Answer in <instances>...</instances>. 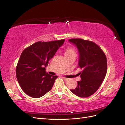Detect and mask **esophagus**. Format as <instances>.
<instances>
[{
  "instance_id": "34e87169",
  "label": "esophagus",
  "mask_w": 125,
  "mask_h": 125,
  "mask_svg": "<svg viewBox=\"0 0 125 125\" xmlns=\"http://www.w3.org/2000/svg\"><path fill=\"white\" fill-rule=\"evenodd\" d=\"M62 79H64V80H66V81H67V80H69V79L68 78H65V77H62Z\"/></svg>"
}]
</instances>
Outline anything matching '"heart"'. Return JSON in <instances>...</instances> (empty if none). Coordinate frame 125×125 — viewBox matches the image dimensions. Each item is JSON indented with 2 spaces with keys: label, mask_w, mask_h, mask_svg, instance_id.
I'll return each mask as SVG.
<instances>
[{
  "label": "heart",
  "mask_w": 125,
  "mask_h": 125,
  "mask_svg": "<svg viewBox=\"0 0 125 125\" xmlns=\"http://www.w3.org/2000/svg\"><path fill=\"white\" fill-rule=\"evenodd\" d=\"M71 52H75L73 50V49L71 48H67L66 51V52H65V54H67V53H71Z\"/></svg>",
  "instance_id": "heart-1"
}]
</instances>
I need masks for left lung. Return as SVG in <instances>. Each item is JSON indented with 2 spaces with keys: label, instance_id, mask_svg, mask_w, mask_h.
<instances>
[{
  "label": "left lung",
  "instance_id": "1",
  "mask_svg": "<svg viewBox=\"0 0 125 125\" xmlns=\"http://www.w3.org/2000/svg\"><path fill=\"white\" fill-rule=\"evenodd\" d=\"M76 46L79 52L78 67L81 80L77 88L70 91L80 97L92 95L101 86L106 74L107 59L104 52L95 43L81 39L68 40Z\"/></svg>",
  "mask_w": 125,
  "mask_h": 125
}]
</instances>
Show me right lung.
I'll list each match as a JSON object with an SVG mask.
<instances>
[{"mask_svg":"<svg viewBox=\"0 0 125 125\" xmlns=\"http://www.w3.org/2000/svg\"><path fill=\"white\" fill-rule=\"evenodd\" d=\"M64 42H37L22 52L16 68V77L27 95L39 98L52 89L58 77L46 73V67Z\"/></svg>","mask_w":125,"mask_h":125,"instance_id":"add662e5","label":"right lung"}]
</instances>
